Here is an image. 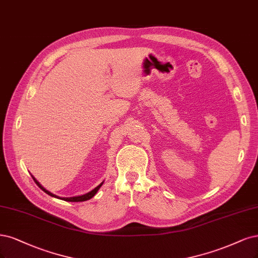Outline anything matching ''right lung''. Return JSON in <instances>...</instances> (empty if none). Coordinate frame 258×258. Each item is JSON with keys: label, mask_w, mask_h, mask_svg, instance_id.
<instances>
[{"label": "right lung", "mask_w": 258, "mask_h": 258, "mask_svg": "<svg viewBox=\"0 0 258 258\" xmlns=\"http://www.w3.org/2000/svg\"><path fill=\"white\" fill-rule=\"evenodd\" d=\"M33 177V179H34V181L36 182V184L39 186V188L43 191V192H46L48 195H50V197H52V198H56V199H59V200H63V201H66V202H84V201H87V200H91L92 198H94L95 197V194L98 192V190L100 189V186L103 184V182L104 181H102L100 184H98L96 186L95 189H93L92 191H90V192H87V193H85V194H82V195H78V197H73V198H59V197H57V195H55V194H53V193H51L50 191H48V190H46L43 188V186L36 180V178H35L34 176H32Z\"/></svg>", "instance_id": "obj_1"}]
</instances>
